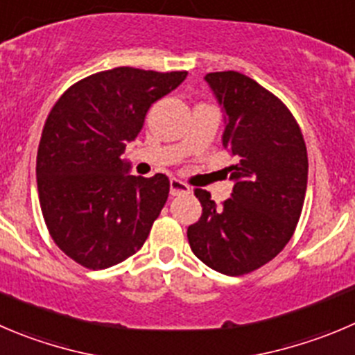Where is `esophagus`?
<instances>
[{
  "mask_svg": "<svg viewBox=\"0 0 355 355\" xmlns=\"http://www.w3.org/2000/svg\"><path fill=\"white\" fill-rule=\"evenodd\" d=\"M188 193H190V187H188L187 183H183V181L172 178L171 180V195L172 197H180V195H188Z\"/></svg>",
  "mask_w": 355,
  "mask_h": 355,
  "instance_id": "esophagus-1",
  "label": "esophagus"
}]
</instances>
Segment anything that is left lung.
I'll use <instances>...</instances> for the list:
<instances>
[{
	"label": "left lung",
	"instance_id": "1",
	"mask_svg": "<svg viewBox=\"0 0 355 355\" xmlns=\"http://www.w3.org/2000/svg\"><path fill=\"white\" fill-rule=\"evenodd\" d=\"M225 111L223 146L234 191L221 207L197 188L202 216L188 226L200 261L225 275H244L275 258L291 241L306 191L309 158L303 134L284 103L237 71L205 74Z\"/></svg>",
	"mask_w": 355,
	"mask_h": 355
}]
</instances>
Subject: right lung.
I'll return each mask as SVG.
<instances>
[{
  "label": "right lung",
  "mask_w": 355,
  "mask_h": 355,
  "mask_svg": "<svg viewBox=\"0 0 355 355\" xmlns=\"http://www.w3.org/2000/svg\"><path fill=\"white\" fill-rule=\"evenodd\" d=\"M187 71L114 67L71 85L50 111L36 157L40 205L64 254L103 270L136 254L168 197V178L130 175L121 160L155 101Z\"/></svg>",
  "instance_id": "obj_1"
}]
</instances>
